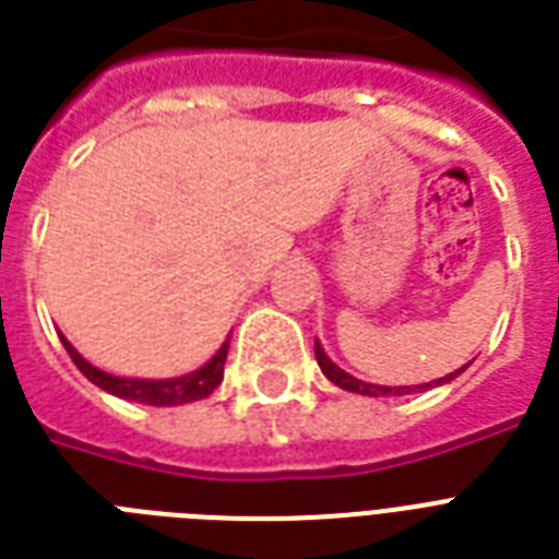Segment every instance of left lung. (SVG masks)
Instances as JSON below:
<instances>
[{"label":"left lung","mask_w":559,"mask_h":559,"mask_svg":"<svg viewBox=\"0 0 559 559\" xmlns=\"http://www.w3.org/2000/svg\"><path fill=\"white\" fill-rule=\"evenodd\" d=\"M316 362H319V368L324 371V377H328L331 382H336L340 389L357 391V394H366V397H400V394H408V391H426V389H432V385H443V382L455 380V377H459V373L469 366L467 362V366H461L459 371L447 373V377H441V380L426 382V385H415V389H412V385H373V382H362V380H357V377H350V373L342 371L336 362H331V357L324 354L319 342H316Z\"/></svg>","instance_id":"obj_1"}]
</instances>
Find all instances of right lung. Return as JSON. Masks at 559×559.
<instances>
[{"instance_id":"1","label":"right lung","mask_w":559,"mask_h":559,"mask_svg":"<svg viewBox=\"0 0 559 559\" xmlns=\"http://www.w3.org/2000/svg\"><path fill=\"white\" fill-rule=\"evenodd\" d=\"M63 348L69 350V357L81 373L90 382H95L98 389L116 394V397L133 400V403H147V406H182V403H193V400L209 397L211 391L217 389L223 382V366H226L228 354V340L219 345V350L205 362L202 368L191 373H182V377H170V380H133V377H116V373H107L95 368L92 362L78 354L72 348V342L60 336Z\"/></svg>"}]
</instances>
